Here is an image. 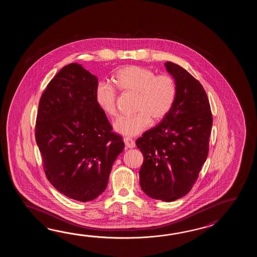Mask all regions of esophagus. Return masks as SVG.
Listing matches in <instances>:
<instances>
[{"instance_id": "esophagus-1", "label": "esophagus", "mask_w": 257, "mask_h": 257, "mask_svg": "<svg viewBox=\"0 0 257 257\" xmlns=\"http://www.w3.org/2000/svg\"><path fill=\"white\" fill-rule=\"evenodd\" d=\"M124 142H125L126 147L130 148V149L135 147V142L131 138H125Z\"/></svg>"}]
</instances>
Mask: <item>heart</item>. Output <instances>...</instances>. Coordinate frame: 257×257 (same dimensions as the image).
<instances>
[{"label":"heart","instance_id":"b5f03b06","mask_svg":"<svg viewBox=\"0 0 257 257\" xmlns=\"http://www.w3.org/2000/svg\"><path fill=\"white\" fill-rule=\"evenodd\" d=\"M115 82L121 91L137 94L133 115L120 116L114 123L116 132L125 136L139 135L152 123L163 120L175 104L177 88L174 78L142 66H126L116 71ZM95 100L105 115L117 113V94L115 88L106 82H99L95 88Z\"/></svg>","mask_w":257,"mask_h":257}]
</instances>
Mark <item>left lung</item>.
Masks as SVG:
<instances>
[{"label": "left lung", "mask_w": 257, "mask_h": 257, "mask_svg": "<svg viewBox=\"0 0 257 257\" xmlns=\"http://www.w3.org/2000/svg\"><path fill=\"white\" fill-rule=\"evenodd\" d=\"M177 94L173 108L159 125L136 141L143 155L142 191L166 202L186 196L196 183L209 150L212 113L201 83L181 66L167 61Z\"/></svg>", "instance_id": "left-lung-1"}]
</instances>
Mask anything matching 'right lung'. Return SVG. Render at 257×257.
<instances>
[{
  "label": "right lung",
  "mask_w": 257,
  "mask_h": 257,
  "mask_svg": "<svg viewBox=\"0 0 257 257\" xmlns=\"http://www.w3.org/2000/svg\"><path fill=\"white\" fill-rule=\"evenodd\" d=\"M98 79L76 63L66 65L47 85L35 126L43 169L55 188L87 202L105 190L124 142L95 100Z\"/></svg>",
  "instance_id": "add662e5"
}]
</instances>
